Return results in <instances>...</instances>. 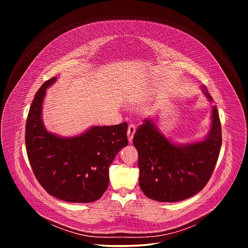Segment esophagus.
<instances>
[{"mask_svg":"<svg viewBox=\"0 0 248 248\" xmlns=\"http://www.w3.org/2000/svg\"><path fill=\"white\" fill-rule=\"evenodd\" d=\"M135 131H136V126L134 124H129L128 129H127V137H128L129 142H131V141H132V138L134 136Z\"/></svg>","mask_w":248,"mask_h":248,"instance_id":"obj_1","label":"esophagus"}]
</instances>
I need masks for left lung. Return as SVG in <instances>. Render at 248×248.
<instances>
[{
    "mask_svg": "<svg viewBox=\"0 0 248 248\" xmlns=\"http://www.w3.org/2000/svg\"><path fill=\"white\" fill-rule=\"evenodd\" d=\"M210 104L213 98L200 86ZM138 152L139 186L150 199L178 202L198 193L210 180L221 145L222 128L218 109L212 106L211 126L201 139L180 143L167 137L156 121L146 119L133 137Z\"/></svg>",
    "mask_w": 248,
    "mask_h": 248,
    "instance_id": "left-lung-1",
    "label": "left lung"
}]
</instances>
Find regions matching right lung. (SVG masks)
Returning <instances> with one entry per match:
<instances>
[{
    "label": "right lung",
    "mask_w": 248,
    "mask_h": 248,
    "mask_svg": "<svg viewBox=\"0 0 248 248\" xmlns=\"http://www.w3.org/2000/svg\"><path fill=\"white\" fill-rule=\"evenodd\" d=\"M57 79L47 80L30 106L25 126L28 160L50 195L72 203L93 202L108 188L110 165L127 145V124L93 125L75 136L48 131L42 118L43 104L46 90Z\"/></svg>",
    "instance_id": "1"
}]
</instances>
